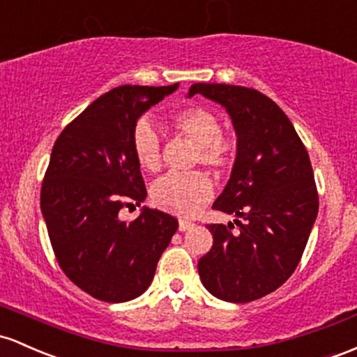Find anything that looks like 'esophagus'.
Returning a JSON list of instances; mask_svg holds the SVG:
<instances>
[{
    "label": "esophagus",
    "instance_id": "34e87169",
    "mask_svg": "<svg viewBox=\"0 0 357 357\" xmlns=\"http://www.w3.org/2000/svg\"><path fill=\"white\" fill-rule=\"evenodd\" d=\"M193 225H195V223L190 222V220H179V230H181V232H185V230L191 229Z\"/></svg>",
    "mask_w": 357,
    "mask_h": 357
}]
</instances>
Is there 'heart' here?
Wrapping results in <instances>:
<instances>
[{
  "mask_svg": "<svg viewBox=\"0 0 357 357\" xmlns=\"http://www.w3.org/2000/svg\"><path fill=\"white\" fill-rule=\"evenodd\" d=\"M171 125L198 146V162L215 174H223L234 166L237 144L232 137L222 134L220 119L203 107H186L171 115ZM134 152L140 166L158 172L162 166L160 135L149 121H140L134 130ZM213 197V183L203 172L162 176L154 183L151 198L158 208L181 217L197 215Z\"/></svg>",
  "mask_w": 357,
  "mask_h": 357,
  "instance_id": "obj_1",
  "label": "heart"
}]
</instances>
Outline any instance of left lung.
<instances>
[{"label": "left lung", "instance_id": "left-lung-1", "mask_svg": "<svg viewBox=\"0 0 357 357\" xmlns=\"http://www.w3.org/2000/svg\"><path fill=\"white\" fill-rule=\"evenodd\" d=\"M222 105L237 134L232 174L213 210L244 222L206 225L213 245L198 261L203 287L217 298L248 303L291 276L319 213L310 158L276 103L245 86L197 83L188 96Z\"/></svg>", "mask_w": 357, "mask_h": 357}]
</instances>
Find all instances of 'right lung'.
Instances as JSON below:
<instances>
[{"label": "right lung", "mask_w": 357, "mask_h": 357, "mask_svg": "<svg viewBox=\"0 0 357 357\" xmlns=\"http://www.w3.org/2000/svg\"><path fill=\"white\" fill-rule=\"evenodd\" d=\"M178 89L119 86L93 101L61 135L50 154L40 208L59 266L93 298L121 303L151 287L159 257L178 230L169 213L144 206L132 222L125 202L147 197L134 152L137 120Z\"/></svg>", "instance_id": "add662e5"}]
</instances>
